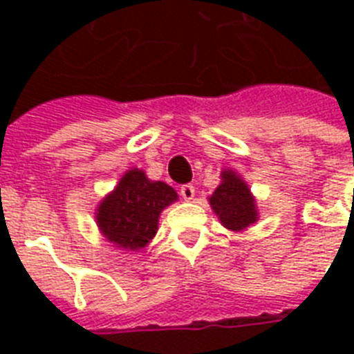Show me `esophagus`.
Instances as JSON below:
<instances>
[{
  "mask_svg": "<svg viewBox=\"0 0 354 354\" xmlns=\"http://www.w3.org/2000/svg\"><path fill=\"white\" fill-rule=\"evenodd\" d=\"M180 194H182L183 200H193L194 198V185H191V183H185V185H182L180 187Z\"/></svg>",
  "mask_w": 354,
  "mask_h": 354,
  "instance_id": "esophagus-1",
  "label": "esophagus"
}]
</instances>
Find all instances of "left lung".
Returning <instances> with one entry per match:
<instances>
[{
  "mask_svg": "<svg viewBox=\"0 0 354 354\" xmlns=\"http://www.w3.org/2000/svg\"><path fill=\"white\" fill-rule=\"evenodd\" d=\"M209 204L222 226L232 232H242L259 218L255 198L235 171H222V183L209 196Z\"/></svg>",
  "mask_w": 354,
  "mask_h": 354,
  "instance_id": "obj_1",
  "label": "left lung"
}]
</instances>
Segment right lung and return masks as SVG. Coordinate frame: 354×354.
<instances>
[{"instance_id": "add662e5", "label": "right lung", "mask_w": 354, "mask_h": 354, "mask_svg": "<svg viewBox=\"0 0 354 354\" xmlns=\"http://www.w3.org/2000/svg\"><path fill=\"white\" fill-rule=\"evenodd\" d=\"M176 191L130 169L97 207V226L108 241L124 250H141L158 232L161 211L176 202Z\"/></svg>"}]
</instances>
